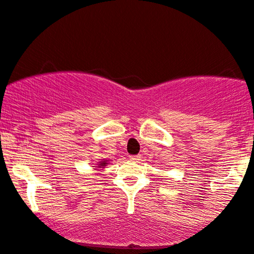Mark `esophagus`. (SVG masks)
<instances>
[{"instance_id": "esophagus-1", "label": "esophagus", "mask_w": 254, "mask_h": 254, "mask_svg": "<svg viewBox=\"0 0 254 254\" xmlns=\"http://www.w3.org/2000/svg\"><path fill=\"white\" fill-rule=\"evenodd\" d=\"M140 158H142V156H140V155H136V156H130V159H131V160H139Z\"/></svg>"}]
</instances>
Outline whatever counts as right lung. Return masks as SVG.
<instances>
[{"label": "right lung", "instance_id": "obj_1", "mask_svg": "<svg viewBox=\"0 0 254 254\" xmlns=\"http://www.w3.org/2000/svg\"><path fill=\"white\" fill-rule=\"evenodd\" d=\"M108 160H105V159H103V160H101V162H99V164H98V168H102V169H103L104 168V166L105 165H107L108 164Z\"/></svg>", "mask_w": 254, "mask_h": 254}]
</instances>
